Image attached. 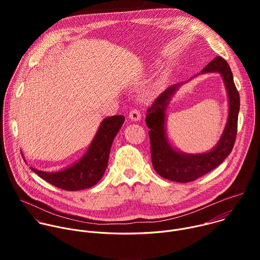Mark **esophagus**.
<instances>
[{"mask_svg": "<svg viewBox=\"0 0 260 260\" xmlns=\"http://www.w3.org/2000/svg\"><path fill=\"white\" fill-rule=\"evenodd\" d=\"M128 117H129V119H132L133 121H138V120H140V119H141V113H140V111L137 110V109L131 110V112H129V114H128Z\"/></svg>", "mask_w": 260, "mask_h": 260, "instance_id": "34e87169", "label": "esophagus"}]
</instances>
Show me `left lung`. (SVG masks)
Returning <instances> with one entry per match:
<instances>
[{
	"label": "left lung",
	"instance_id": "left-lung-1",
	"mask_svg": "<svg viewBox=\"0 0 260 260\" xmlns=\"http://www.w3.org/2000/svg\"><path fill=\"white\" fill-rule=\"evenodd\" d=\"M219 73L223 78L229 94V118L219 142L206 153L187 154L175 150L166 136V111L170 100L182 83L168 87L159 94L152 106L147 110L146 124L150 128V148L152 165L155 172L165 179L187 183L208 174L217 168L232 152L237 132L240 111V95L235 85L232 70L228 61L220 56L215 57L203 70L204 73Z\"/></svg>",
	"mask_w": 260,
	"mask_h": 260
}]
</instances>
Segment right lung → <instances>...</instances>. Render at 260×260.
I'll return each mask as SVG.
<instances>
[{
	"label": "right lung",
	"instance_id": "add662e5",
	"mask_svg": "<svg viewBox=\"0 0 260 260\" xmlns=\"http://www.w3.org/2000/svg\"><path fill=\"white\" fill-rule=\"evenodd\" d=\"M123 122L124 116L122 115L105 118L86 153L71 167L52 173L34 168L30 170L46 182L63 190L77 191L93 186L102 179L107 169L111 146Z\"/></svg>",
	"mask_w": 260,
	"mask_h": 260
}]
</instances>
